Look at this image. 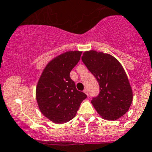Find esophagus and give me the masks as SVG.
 Segmentation results:
<instances>
[{"mask_svg":"<svg viewBox=\"0 0 152 152\" xmlns=\"http://www.w3.org/2000/svg\"><path fill=\"white\" fill-rule=\"evenodd\" d=\"M84 93H85V94H86L87 95H88V90H87V89H84Z\"/></svg>","mask_w":152,"mask_h":152,"instance_id":"esophagus-1","label":"esophagus"}]
</instances>
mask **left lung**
Segmentation results:
<instances>
[{
	"mask_svg": "<svg viewBox=\"0 0 152 152\" xmlns=\"http://www.w3.org/2000/svg\"><path fill=\"white\" fill-rule=\"evenodd\" d=\"M82 61L99 85L98 96L91 103L99 115L107 120H115L129 109L133 92L121 64L109 54L85 51Z\"/></svg>",
	"mask_w": 152,
	"mask_h": 152,
	"instance_id": "obj_1",
	"label": "left lung"
}]
</instances>
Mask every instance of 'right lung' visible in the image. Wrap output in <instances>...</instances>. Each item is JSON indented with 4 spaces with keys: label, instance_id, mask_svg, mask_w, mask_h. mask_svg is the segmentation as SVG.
<instances>
[{
    "label": "right lung",
    "instance_id": "obj_1",
    "mask_svg": "<svg viewBox=\"0 0 152 152\" xmlns=\"http://www.w3.org/2000/svg\"><path fill=\"white\" fill-rule=\"evenodd\" d=\"M81 51H68L47 64L37 83L36 99L41 113L54 123H66L76 115L86 95L77 90L70 72L80 59Z\"/></svg>",
    "mask_w": 152,
    "mask_h": 152
}]
</instances>
